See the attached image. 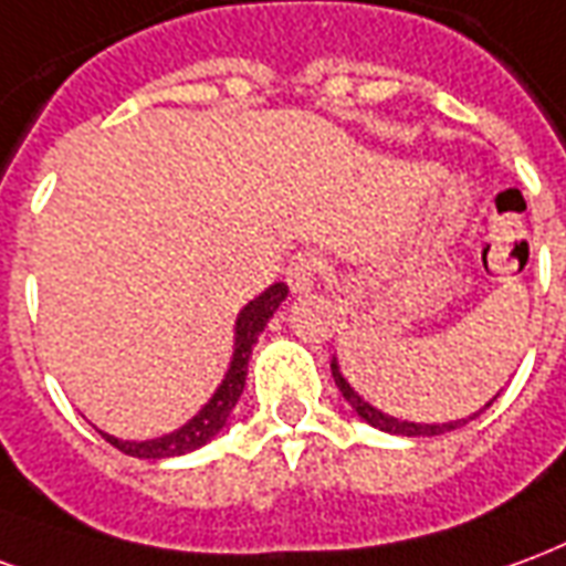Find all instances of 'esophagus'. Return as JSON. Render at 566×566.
I'll return each mask as SVG.
<instances>
[{"instance_id":"34e87169","label":"esophagus","mask_w":566,"mask_h":566,"mask_svg":"<svg viewBox=\"0 0 566 566\" xmlns=\"http://www.w3.org/2000/svg\"><path fill=\"white\" fill-rule=\"evenodd\" d=\"M323 274V259L316 253H298L289 259L286 265V283L289 289L295 292V295H304V292H311L316 286V280Z\"/></svg>"}]
</instances>
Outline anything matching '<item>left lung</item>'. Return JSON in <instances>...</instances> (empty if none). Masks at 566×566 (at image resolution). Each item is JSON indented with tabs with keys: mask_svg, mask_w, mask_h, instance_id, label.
Wrapping results in <instances>:
<instances>
[{
	"mask_svg": "<svg viewBox=\"0 0 566 566\" xmlns=\"http://www.w3.org/2000/svg\"><path fill=\"white\" fill-rule=\"evenodd\" d=\"M332 377L334 382H337V389H340V395L346 398V403L356 410L358 419H365L368 424H374V428H379V431H386V434H401V437H437V434H447V431H455V428H461V424H468L470 419H476L480 413H485L489 407L494 403V395L492 401L485 403L482 410H476L473 416H468V419H455V422H434V424H424V422H410V419H398V416H389L382 413V410H377L374 403H368L361 395H358L349 382H346V377L340 374V365H337V358H332Z\"/></svg>",
	"mask_w": 566,
	"mask_h": 566,
	"instance_id": "1",
	"label": "left lung"
}]
</instances>
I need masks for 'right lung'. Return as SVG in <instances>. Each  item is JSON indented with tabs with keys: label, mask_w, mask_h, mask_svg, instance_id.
I'll return each instance as SVG.
<instances>
[{
	"label": "right lung",
	"mask_w": 566,
	"mask_h": 566,
	"mask_svg": "<svg viewBox=\"0 0 566 566\" xmlns=\"http://www.w3.org/2000/svg\"><path fill=\"white\" fill-rule=\"evenodd\" d=\"M289 286L286 283H274L268 286L259 298H253L234 319V346H232V361H229V370L226 377L217 386V391L210 395V401L198 410L187 424H180L177 431L163 437H153V440H119L114 434H98L108 440L111 447H117L119 452H126L132 458H175L187 455L192 449H201L205 443H210L213 437L220 434L229 416H232L234 403L241 398L243 386H247V365H250V356H253V346L259 340V334L265 332L268 319L277 313V307L286 301Z\"/></svg>",
	"instance_id": "add662e5"
}]
</instances>
